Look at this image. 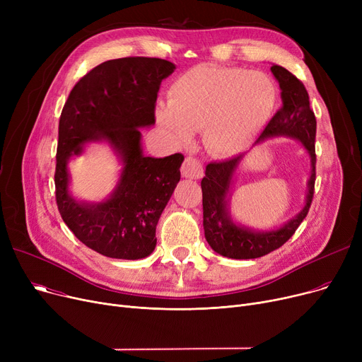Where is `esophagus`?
I'll use <instances>...</instances> for the list:
<instances>
[{
  "mask_svg": "<svg viewBox=\"0 0 362 362\" xmlns=\"http://www.w3.org/2000/svg\"><path fill=\"white\" fill-rule=\"evenodd\" d=\"M182 176L189 179H199L202 176V164L194 157H186L182 164Z\"/></svg>",
  "mask_w": 362,
  "mask_h": 362,
  "instance_id": "obj_1",
  "label": "esophagus"
}]
</instances>
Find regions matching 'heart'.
Listing matches in <instances>:
<instances>
[{"label": "heart", "instance_id": "1", "mask_svg": "<svg viewBox=\"0 0 362 362\" xmlns=\"http://www.w3.org/2000/svg\"><path fill=\"white\" fill-rule=\"evenodd\" d=\"M277 89L267 74L238 67L195 66L168 88L157 119L179 142L202 129L205 146L220 157L240 152L269 122Z\"/></svg>", "mask_w": 362, "mask_h": 362}]
</instances>
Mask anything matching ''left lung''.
Returning a JSON list of instances; mask_svg holds the SVG:
<instances>
[{
    "mask_svg": "<svg viewBox=\"0 0 362 362\" xmlns=\"http://www.w3.org/2000/svg\"><path fill=\"white\" fill-rule=\"evenodd\" d=\"M272 71L279 81L283 104L262 130L257 144L273 136H292L305 146L311 156V176L308 180L307 202L295 218L277 230L252 232L236 226L227 214L226 195L229 192L233 173L242 156L224 161H211L205 168V177L201 180L204 232L211 248L227 258H258L280 248L293 236L302 220L307 217L314 197L317 120L310 107L308 92L296 76L284 67L274 64L272 66Z\"/></svg>",
    "mask_w": 362,
    "mask_h": 362,
    "instance_id": "obj_1",
    "label": "left lung"
}]
</instances>
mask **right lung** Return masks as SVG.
Instances as JSON below:
<instances>
[{
  "label": "right lung",
  "mask_w": 362,
  "mask_h": 362,
  "mask_svg": "<svg viewBox=\"0 0 362 362\" xmlns=\"http://www.w3.org/2000/svg\"><path fill=\"white\" fill-rule=\"evenodd\" d=\"M176 66L151 57H124L93 67L63 107L55 164V201L63 221L88 248L119 259H139L156 248V227L176 185L185 157H145L139 127L156 123L163 79ZM89 140H107L125 167L110 200L82 204L68 195L66 161Z\"/></svg>",
  "instance_id": "1"
}]
</instances>
